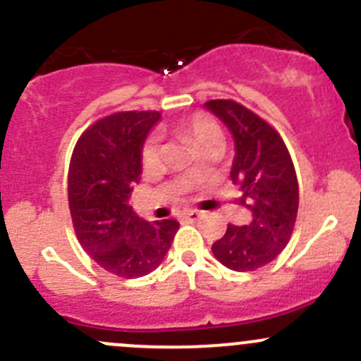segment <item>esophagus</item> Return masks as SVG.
<instances>
[{"label":"esophagus","mask_w":361,"mask_h":361,"mask_svg":"<svg viewBox=\"0 0 361 361\" xmlns=\"http://www.w3.org/2000/svg\"><path fill=\"white\" fill-rule=\"evenodd\" d=\"M183 218L187 221H190V224H194V221H197L199 218H201V213H199V211H195V209H188V211H185V213H183Z\"/></svg>","instance_id":"34e87169"}]
</instances>
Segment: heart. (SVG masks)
Wrapping results in <instances>:
<instances>
[{"instance_id": "obj_1", "label": "heart", "mask_w": 361, "mask_h": 361, "mask_svg": "<svg viewBox=\"0 0 361 361\" xmlns=\"http://www.w3.org/2000/svg\"><path fill=\"white\" fill-rule=\"evenodd\" d=\"M178 133L183 134V136L190 137L194 141L195 147L199 150H206V148L213 147V145H220L221 140V130L216 126V122L209 118L206 115H194L190 118L183 120V122L178 126ZM141 162L147 169L159 166L160 162V145L157 137H150L147 140V143L143 145V150H141ZM188 173L192 176H197L201 173V166L194 164V166L188 169Z\"/></svg>"}]
</instances>
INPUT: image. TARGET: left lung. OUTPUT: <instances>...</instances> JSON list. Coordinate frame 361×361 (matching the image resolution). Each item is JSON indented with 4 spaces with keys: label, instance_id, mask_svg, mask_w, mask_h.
Wrapping results in <instances>:
<instances>
[{
    "label": "left lung",
    "instance_id": "left-lung-1",
    "mask_svg": "<svg viewBox=\"0 0 361 361\" xmlns=\"http://www.w3.org/2000/svg\"><path fill=\"white\" fill-rule=\"evenodd\" d=\"M204 108L218 116L234 137L231 180L243 190L241 202L251 211L250 224H228L211 251L232 271H255L274 260L292 238L298 209L293 162L279 134L243 104L214 99Z\"/></svg>",
    "mask_w": 361,
    "mask_h": 361
}]
</instances>
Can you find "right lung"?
I'll list each match as a JSON object with an SVG mask.
<instances>
[{"instance_id": "obj_1", "label": "right lung", "mask_w": 361, "mask_h": 361, "mask_svg": "<svg viewBox=\"0 0 361 361\" xmlns=\"http://www.w3.org/2000/svg\"><path fill=\"white\" fill-rule=\"evenodd\" d=\"M159 111H120L80 136L68 174L73 227L97 265L123 279L141 278L162 264L180 228L176 220L150 221L129 204L143 173L141 150Z\"/></svg>"}]
</instances>
